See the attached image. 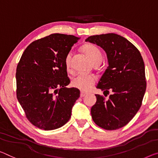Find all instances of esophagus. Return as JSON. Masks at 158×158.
I'll list each match as a JSON object with an SVG mask.
<instances>
[{"mask_svg": "<svg viewBox=\"0 0 158 158\" xmlns=\"http://www.w3.org/2000/svg\"><path fill=\"white\" fill-rule=\"evenodd\" d=\"M86 92H84L83 91H81V92H80V96H81V98L85 96H86Z\"/></svg>", "mask_w": 158, "mask_h": 158, "instance_id": "obj_1", "label": "esophagus"}]
</instances>
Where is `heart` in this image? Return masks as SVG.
<instances>
[{
	"label": "heart",
	"instance_id": "heart-1",
	"mask_svg": "<svg viewBox=\"0 0 158 158\" xmlns=\"http://www.w3.org/2000/svg\"><path fill=\"white\" fill-rule=\"evenodd\" d=\"M83 50L87 56L89 57L93 64L101 63L102 60V54L98 48L93 44H86L83 48ZM72 57V52L69 51L67 54L64 59V63L67 69L71 68V62ZM96 81V77L94 74L86 73H79L72 80V85L77 89L81 91H87L92 88Z\"/></svg>",
	"mask_w": 158,
	"mask_h": 158
}]
</instances>
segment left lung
Returning a JSON list of instances; mask_svg holds the SVG:
<instances>
[{
    "mask_svg": "<svg viewBox=\"0 0 158 158\" xmlns=\"http://www.w3.org/2000/svg\"><path fill=\"white\" fill-rule=\"evenodd\" d=\"M86 41L96 44L106 51L109 65L96 87L104 91L106 97L111 91L107 99L96 94L97 101L91 110L92 119L104 129L122 128L141 106L146 89L143 60L139 50L118 34L91 36Z\"/></svg>",
    "mask_w": 158,
    "mask_h": 158,
    "instance_id": "1",
    "label": "left lung"
}]
</instances>
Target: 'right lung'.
Masks as SVG:
<instances>
[{"label":"right lung","mask_w":158,"mask_h":158,"mask_svg":"<svg viewBox=\"0 0 158 158\" xmlns=\"http://www.w3.org/2000/svg\"><path fill=\"white\" fill-rule=\"evenodd\" d=\"M79 38L53 34L25 49L16 69V95L27 119L35 127L53 130L65 124L80 91L67 88L64 59Z\"/></svg>","instance_id":"obj_1"}]
</instances>
